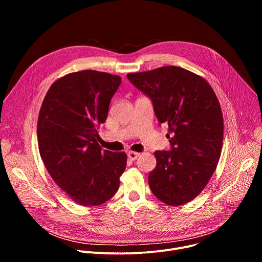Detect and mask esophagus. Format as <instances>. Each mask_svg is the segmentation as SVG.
Masks as SVG:
<instances>
[{
  "mask_svg": "<svg viewBox=\"0 0 262 262\" xmlns=\"http://www.w3.org/2000/svg\"><path fill=\"white\" fill-rule=\"evenodd\" d=\"M139 156H140V154L135 152V151H129V152L127 154L128 159H129V160H132V161H136V160L139 158Z\"/></svg>",
  "mask_w": 262,
  "mask_h": 262,
  "instance_id": "obj_1",
  "label": "esophagus"
}]
</instances>
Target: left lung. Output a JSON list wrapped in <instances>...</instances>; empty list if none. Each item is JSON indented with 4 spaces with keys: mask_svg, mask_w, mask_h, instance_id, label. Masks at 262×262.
Wrapping results in <instances>:
<instances>
[{
    "mask_svg": "<svg viewBox=\"0 0 262 262\" xmlns=\"http://www.w3.org/2000/svg\"><path fill=\"white\" fill-rule=\"evenodd\" d=\"M127 79L151 98L161 123L168 124L170 151H156L157 167L148 182L167 205L194 200L207 185L221 157L224 120L208 82L177 66L127 73Z\"/></svg>",
    "mask_w": 262,
    "mask_h": 262,
    "instance_id": "obj_1",
    "label": "left lung"
}]
</instances>
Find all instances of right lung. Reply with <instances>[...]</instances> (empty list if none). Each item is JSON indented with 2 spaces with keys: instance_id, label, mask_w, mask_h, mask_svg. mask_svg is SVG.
Wrapping results in <instances>:
<instances>
[{
  "instance_id": "right-lung-1",
  "label": "right lung",
  "mask_w": 262,
  "mask_h": 262,
  "mask_svg": "<svg viewBox=\"0 0 262 262\" xmlns=\"http://www.w3.org/2000/svg\"><path fill=\"white\" fill-rule=\"evenodd\" d=\"M120 83V77L102 71L68 73L53 83L39 111L41 160L53 180L83 206L113 197L126 167V154L101 150L97 133Z\"/></svg>"
}]
</instances>
